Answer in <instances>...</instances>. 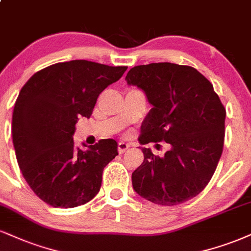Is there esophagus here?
Wrapping results in <instances>:
<instances>
[{
	"label": "esophagus",
	"instance_id": "esophagus-1",
	"mask_svg": "<svg viewBox=\"0 0 251 251\" xmlns=\"http://www.w3.org/2000/svg\"><path fill=\"white\" fill-rule=\"evenodd\" d=\"M128 145L125 144V143H119L118 144V152L120 153V154H123V153H125L126 151L128 150Z\"/></svg>",
	"mask_w": 251,
	"mask_h": 251
}]
</instances>
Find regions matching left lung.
Returning <instances> with one entry per match:
<instances>
[{
    "instance_id": "left-lung-1",
    "label": "left lung",
    "mask_w": 251,
    "mask_h": 251,
    "mask_svg": "<svg viewBox=\"0 0 251 251\" xmlns=\"http://www.w3.org/2000/svg\"><path fill=\"white\" fill-rule=\"evenodd\" d=\"M125 80L146 93L152 108L141 126V144H170L164 156L143 149L132 173L141 198L175 206L195 198L212 179L225 144L226 108L213 84L196 69L151 63L128 71Z\"/></svg>"
}]
</instances>
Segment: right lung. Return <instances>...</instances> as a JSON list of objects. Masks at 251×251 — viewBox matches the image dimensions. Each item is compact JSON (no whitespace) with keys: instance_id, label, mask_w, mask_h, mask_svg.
<instances>
[{"instance_id":"1","label":"right lung","mask_w":251,"mask_h":251,"mask_svg":"<svg viewBox=\"0 0 251 251\" xmlns=\"http://www.w3.org/2000/svg\"><path fill=\"white\" fill-rule=\"evenodd\" d=\"M127 66L84 59L56 63L24 84L15 102L13 143L30 188L55 208H74L98 194L104 167L118 155L113 139L75 146L78 117L90 118L97 98Z\"/></svg>"}]
</instances>
